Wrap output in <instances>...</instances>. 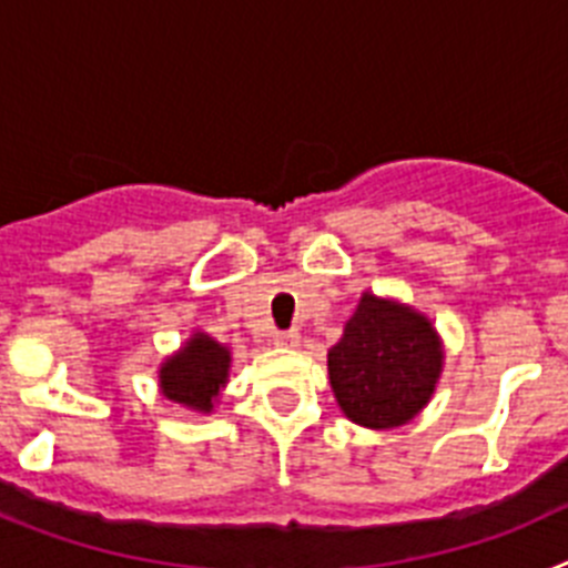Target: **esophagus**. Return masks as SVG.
Masks as SVG:
<instances>
[{"instance_id":"34e87169","label":"esophagus","mask_w":568,"mask_h":568,"mask_svg":"<svg viewBox=\"0 0 568 568\" xmlns=\"http://www.w3.org/2000/svg\"><path fill=\"white\" fill-rule=\"evenodd\" d=\"M273 341L278 346H298L301 333L298 329H278V333H273Z\"/></svg>"}]
</instances>
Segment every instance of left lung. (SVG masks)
Returning a JSON list of instances; mask_svg holds the SVG:
<instances>
[{"label": "left lung", "mask_w": 568, "mask_h": 568, "mask_svg": "<svg viewBox=\"0 0 568 568\" xmlns=\"http://www.w3.org/2000/svg\"><path fill=\"white\" fill-rule=\"evenodd\" d=\"M444 366L433 321L398 301L364 293L327 353L329 384L344 415L366 429L404 426L429 404Z\"/></svg>", "instance_id": "8db88e82"}]
</instances>
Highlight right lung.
Instances as JSON below:
<instances>
[{"instance_id": "1", "label": "right lung", "mask_w": 568, "mask_h": 568, "mask_svg": "<svg viewBox=\"0 0 568 568\" xmlns=\"http://www.w3.org/2000/svg\"><path fill=\"white\" fill-rule=\"evenodd\" d=\"M230 375V349L204 333L190 335L187 344L170 355L159 369L162 395L173 404H182L195 413H213Z\"/></svg>"}]
</instances>
